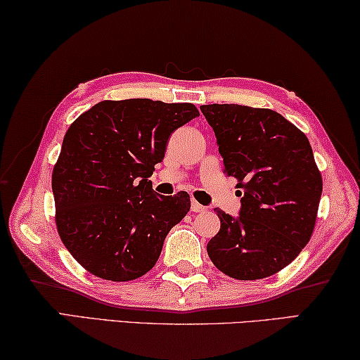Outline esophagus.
Wrapping results in <instances>:
<instances>
[{"mask_svg": "<svg viewBox=\"0 0 360 360\" xmlns=\"http://www.w3.org/2000/svg\"><path fill=\"white\" fill-rule=\"evenodd\" d=\"M191 210L193 212H202V210H205V207L202 204H199L198 201H191Z\"/></svg>", "mask_w": 360, "mask_h": 360, "instance_id": "esophagus-1", "label": "esophagus"}]
</instances>
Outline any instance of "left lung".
<instances>
[{"label": "left lung", "instance_id": "obj_1", "mask_svg": "<svg viewBox=\"0 0 360 360\" xmlns=\"http://www.w3.org/2000/svg\"><path fill=\"white\" fill-rule=\"evenodd\" d=\"M228 176L238 180V219L217 210L212 263L233 279L255 281L292 263L309 243L322 175L309 140L278 111L236 103L202 105Z\"/></svg>", "mask_w": 360, "mask_h": 360}]
</instances>
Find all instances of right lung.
I'll use <instances>...</instances> for the list:
<instances>
[{"label":"right lung","instance_id":"1","mask_svg":"<svg viewBox=\"0 0 360 360\" xmlns=\"http://www.w3.org/2000/svg\"><path fill=\"white\" fill-rule=\"evenodd\" d=\"M199 116L193 103L103 100L78 116L52 169L56 225L63 245L97 278L126 282L148 273L190 194L161 196L153 170L175 129Z\"/></svg>","mask_w":360,"mask_h":360}]
</instances>
